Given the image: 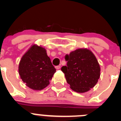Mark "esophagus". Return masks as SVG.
<instances>
[{"mask_svg": "<svg viewBox=\"0 0 121 121\" xmlns=\"http://www.w3.org/2000/svg\"><path fill=\"white\" fill-rule=\"evenodd\" d=\"M55 67H56V68L57 69H59L61 67H60V65H57V66H56Z\"/></svg>", "mask_w": 121, "mask_h": 121, "instance_id": "obj_1", "label": "esophagus"}]
</instances>
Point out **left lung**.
<instances>
[{
  "label": "left lung",
  "instance_id": "obj_1",
  "mask_svg": "<svg viewBox=\"0 0 121 121\" xmlns=\"http://www.w3.org/2000/svg\"><path fill=\"white\" fill-rule=\"evenodd\" d=\"M67 66L61 67L71 89L78 93L90 91L98 82L100 68L98 60L90 50L78 48L66 55Z\"/></svg>",
  "mask_w": 121,
  "mask_h": 121
}]
</instances>
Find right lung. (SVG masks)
Segmentation results:
<instances>
[{
  "label": "right lung",
  "mask_w": 121,
  "mask_h": 121,
  "mask_svg": "<svg viewBox=\"0 0 121 121\" xmlns=\"http://www.w3.org/2000/svg\"><path fill=\"white\" fill-rule=\"evenodd\" d=\"M56 71L46 50L37 44L29 48L19 63L20 78L33 90H41L48 86Z\"/></svg>",
  "instance_id": "add662e5"
}]
</instances>
